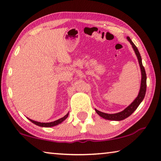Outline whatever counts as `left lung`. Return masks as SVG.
Returning <instances> with one entry per match:
<instances>
[{
	"instance_id": "8db88e82",
	"label": "left lung",
	"mask_w": 161,
	"mask_h": 161,
	"mask_svg": "<svg viewBox=\"0 0 161 161\" xmlns=\"http://www.w3.org/2000/svg\"><path fill=\"white\" fill-rule=\"evenodd\" d=\"M127 39L130 42V45H132V47L134 50L135 53L136 54V57H137L138 63H139L140 67H141V87H140V91L139 93H138L137 97L136 98L135 100L130 103L129 107H126L124 111H121V112L116 113V114H106L103 113L102 111H99L97 109H95L96 112L99 114V115L102 117L103 119H107V120H112V121H121V120H124L126 119L127 117L131 115V114L134 112V111L138 108V106H139L141 102L143 100L144 97L146 95V71L144 69V67L143 66L142 64V59H141V54L138 52V48L136 47V46L134 45L131 40L130 39L129 37H127Z\"/></svg>"
}]
</instances>
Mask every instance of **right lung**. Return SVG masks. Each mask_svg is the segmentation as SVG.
Returning <instances> with one entry per match:
<instances>
[{"mask_svg":"<svg viewBox=\"0 0 161 161\" xmlns=\"http://www.w3.org/2000/svg\"><path fill=\"white\" fill-rule=\"evenodd\" d=\"M68 115H69V113H67L66 115L62 117V118L59 119L58 120H56V121H53V122H50V123H41V122H38V121H33V120L30 119L29 118H28V119L32 122V123L35 124V125H37V126H41V127H52V126H57V125L61 124L62 121H64V120L67 118Z\"/></svg>","mask_w":161,"mask_h":161,"instance_id":"obj_1","label":"right lung"}]
</instances>
